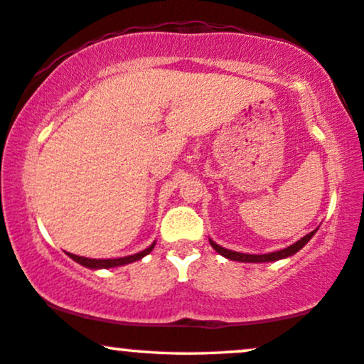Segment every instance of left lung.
<instances>
[{
	"label": "left lung",
	"instance_id": "1",
	"mask_svg": "<svg viewBox=\"0 0 364 364\" xmlns=\"http://www.w3.org/2000/svg\"><path fill=\"white\" fill-rule=\"evenodd\" d=\"M316 232V230L309 232V235L303 236L301 240L296 241V243L288 246V248L284 250H279V251H274V253H268V255H245V253H238V251H231V250H226V248H221L220 245L213 243L210 240V243L213 248H215L218 253L225 256L228 259H232V261H243V263H266V261H278V259H283V258H288V256H291L294 253H298L299 250L303 248L304 245L308 243L309 240L313 238V235Z\"/></svg>",
	"mask_w": 364,
	"mask_h": 364
}]
</instances>
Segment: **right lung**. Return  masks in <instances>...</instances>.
Segmentation results:
<instances>
[{"label": "right lung", "instance_id": "1", "mask_svg": "<svg viewBox=\"0 0 364 364\" xmlns=\"http://www.w3.org/2000/svg\"><path fill=\"white\" fill-rule=\"evenodd\" d=\"M154 248V243L146 248L141 253L138 255H132V256H124V258H116V259H90V258H83V256H77V255H70L71 259H75L76 263L86 266V268H91V269H100V268H113V266H123V264H128V263H133V261H138L141 259L143 256H146L151 253V250Z\"/></svg>", "mask_w": 364, "mask_h": 364}]
</instances>
